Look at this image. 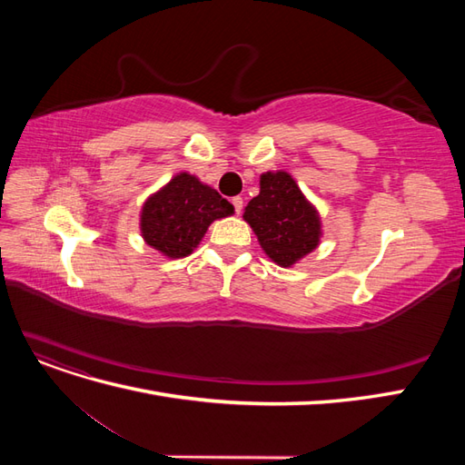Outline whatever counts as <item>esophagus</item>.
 <instances>
[{"instance_id":"obj_1","label":"esophagus","mask_w":465,"mask_h":465,"mask_svg":"<svg viewBox=\"0 0 465 465\" xmlns=\"http://www.w3.org/2000/svg\"><path fill=\"white\" fill-rule=\"evenodd\" d=\"M232 207H234V213H236V215H241V213H242L244 200L241 198V195H236V198H232Z\"/></svg>"}]
</instances>
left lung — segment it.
<instances>
[{
    "instance_id": "1",
    "label": "left lung",
    "mask_w": 465,
    "mask_h": 465,
    "mask_svg": "<svg viewBox=\"0 0 465 465\" xmlns=\"http://www.w3.org/2000/svg\"><path fill=\"white\" fill-rule=\"evenodd\" d=\"M244 219L254 229L262 248L279 265H292L320 241L316 209L304 200L297 182L287 173H267L260 193L250 200Z\"/></svg>"
}]
</instances>
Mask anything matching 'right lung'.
<instances>
[{"label":"right lung","mask_w":465,"mask_h":465,"mask_svg":"<svg viewBox=\"0 0 465 465\" xmlns=\"http://www.w3.org/2000/svg\"><path fill=\"white\" fill-rule=\"evenodd\" d=\"M234 207L217 190L182 173L147 200L142 213L145 242L168 258H184L200 244L211 223Z\"/></svg>","instance_id":"add662e5"}]
</instances>
